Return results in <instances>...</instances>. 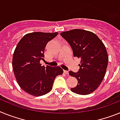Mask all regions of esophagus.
<instances>
[{
  "mask_svg": "<svg viewBox=\"0 0 120 120\" xmlns=\"http://www.w3.org/2000/svg\"><path fill=\"white\" fill-rule=\"evenodd\" d=\"M64 73H65V74L68 75V71H67V70H64Z\"/></svg>",
  "mask_w": 120,
  "mask_h": 120,
  "instance_id": "34e87169",
  "label": "esophagus"
}]
</instances>
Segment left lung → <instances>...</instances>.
<instances>
[{
    "mask_svg": "<svg viewBox=\"0 0 120 120\" xmlns=\"http://www.w3.org/2000/svg\"><path fill=\"white\" fill-rule=\"evenodd\" d=\"M71 46L73 56L81 59L79 71H69L78 84L71 88L79 95H88L97 89L104 78L108 64L105 45L95 33L84 30L74 29L60 34Z\"/></svg>",
    "mask_w": 120,
    "mask_h": 120,
    "instance_id": "left-lung-1",
    "label": "left lung"
}]
</instances>
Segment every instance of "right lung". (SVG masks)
Masks as SVG:
<instances>
[{
	"instance_id": "obj_1",
	"label": "right lung",
	"mask_w": 120,
	"mask_h": 120,
	"mask_svg": "<svg viewBox=\"0 0 120 120\" xmlns=\"http://www.w3.org/2000/svg\"><path fill=\"white\" fill-rule=\"evenodd\" d=\"M58 34H26L15 49L12 61L14 75L20 88L30 95L39 97L47 94L52 90L55 78L63 73L60 67H44L40 63L44 58L46 45Z\"/></svg>"
}]
</instances>
